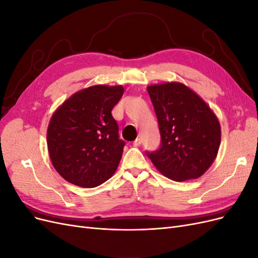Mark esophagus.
Listing matches in <instances>:
<instances>
[{"label": "esophagus", "mask_w": 258, "mask_h": 258, "mask_svg": "<svg viewBox=\"0 0 258 258\" xmlns=\"http://www.w3.org/2000/svg\"><path fill=\"white\" fill-rule=\"evenodd\" d=\"M141 144H142V140H141V138H138V139L136 140V141L134 142V145H135V146H140Z\"/></svg>", "instance_id": "obj_1"}]
</instances>
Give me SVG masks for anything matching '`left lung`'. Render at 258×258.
<instances>
[{"instance_id":"obj_1","label":"left lung","mask_w":258,"mask_h":258,"mask_svg":"<svg viewBox=\"0 0 258 258\" xmlns=\"http://www.w3.org/2000/svg\"><path fill=\"white\" fill-rule=\"evenodd\" d=\"M158 119L160 146L146 152L163 175L176 182L198 178L214 161L221 144L216 116L181 83L147 87Z\"/></svg>"}]
</instances>
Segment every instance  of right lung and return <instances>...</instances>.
Here are the masks:
<instances>
[{
	"label": "right lung",
	"instance_id": "right-lung-1",
	"mask_svg": "<svg viewBox=\"0 0 258 258\" xmlns=\"http://www.w3.org/2000/svg\"><path fill=\"white\" fill-rule=\"evenodd\" d=\"M122 95V86H92L74 93L53 113L48 152L52 166L69 183L92 188L115 173L126 143L119 139L112 110Z\"/></svg>",
	"mask_w": 258,
	"mask_h": 258
}]
</instances>
